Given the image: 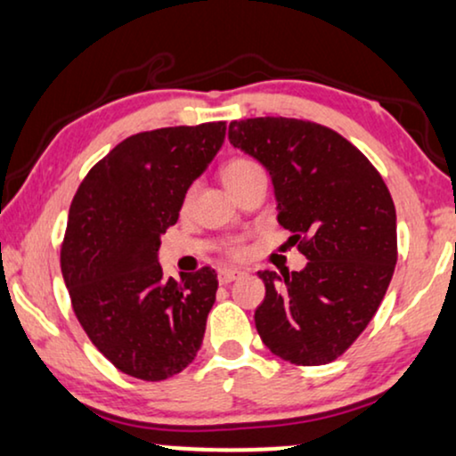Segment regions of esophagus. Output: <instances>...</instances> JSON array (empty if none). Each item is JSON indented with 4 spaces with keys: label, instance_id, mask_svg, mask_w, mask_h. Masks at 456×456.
I'll return each mask as SVG.
<instances>
[{
    "label": "esophagus",
    "instance_id": "obj_1",
    "mask_svg": "<svg viewBox=\"0 0 456 456\" xmlns=\"http://www.w3.org/2000/svg\"><path fill=\"white\" fill-rule=\"evenodd\" d=\"M242 272L240 270H232V268H224L217 272V281H220V285H230V282L240 279Z\"/></svg>",
    "mask_w": 456,
    "mask_h": 456
}]
</instances>
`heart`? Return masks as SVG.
<instances>
[{
  "mask_svg": "<svg viewBox=\"0 0 456 456\" xmlns=\"http://www.w3.org/2000/svg\"><path fill=\"white\" fill-rule=\"evenodd\" d=\"M259 171H262V167H259V163L253 161V159H249V157H232L222 165L220 175H222V182L226 184L228 191L234 192L236 188L242 184V182H247L251 175L259 174ZM192 197H194V186H188L184 194H182V200H180V209L182 211H186L188 207H191ZM224 253H226L230 259H242L247 256V247H245V242H242V240H232V242H228L226 247H224Z\"/></svg>",
  "mask_w": 456,
  "mask_h": 456,
  "instance_id": "b5f03b06",
  "label": "heart"
}]
</instances>
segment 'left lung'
<instances>
[{"label": "left lung", "mask_w": 456, "mask_h": 456, "mask_svg": "<svg viewBox=\"0 0 456 456\" xmlns=\"http://www.w3.org/2000/svg\"><path fill=\"white\" fill-rule=\"evenodd\" d=\"M228 138L270 171L279 222L307 257L299 272H257L256 327L297 366L333 362L375 316L395 262V207L369 159L335 129L293 117L232 121Z\"/></svg>", "instance_id": "obj_1"}]
</instances>
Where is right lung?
I'll list each match as a JSON object with an SVG mask.
<instances>
[{"label": "right lung", "mask_w": 456, "mask_h": 456, "mask_svg": "<svg viewBox=\"0 0 456 456\" xmlns=\"http://www.w3.org/2000/svg\"><path fill=\"white\" fill-rule=\"evenodd\" d=\"M224 135L226 121L129 135L87 171L70 203L61 245L70 305L102 356L135 379H169L203 344L216 270L163 281L157 251Z\"/></svg>", "instance_id": "add662e5"}]
</instances>
